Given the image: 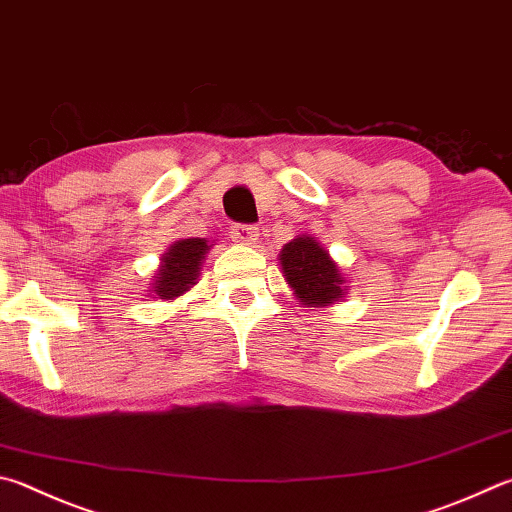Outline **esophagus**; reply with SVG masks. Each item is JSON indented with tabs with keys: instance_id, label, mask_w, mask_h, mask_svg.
Wrapping results in <instances>:
<instances>
[{
	"instance_id": "34e87169",
	"label": "esophagus",
	"mask_w": 512,
	"mask_h": 512,
	"mask_svg": "<svg viewBox=\"0 0 512 512\" xmlns=\"http://www.w3.org/2000/svg\"><path fill=\"white\" fill-rule=\"evenodd\" d=\"M257 228L255 226H246V224H235L230 228V239L239 246H253L257 241Z\"/></svg>"
}]
</instances>
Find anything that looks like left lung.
<instances>
[{
    "mask_svg": "<svg viewBox=\"0 0 512 512\" xmlns=\"http://www.w3.org/2000/svg\"><path fill=\"white\" fill-rule=\"evenodd\" d=\"M280 264L286 284L304 306L322 309V306L340 302L349 291L340 266L315 237L300 235L288 241L280 250Z\"/></svg>",
    "mask_w": 512,
    "mask_h": 512,
    "instance_id": "8db88e82",
    "label": "left lung"
}]
</instances>
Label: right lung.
Returning a JSON list of instances; mask_svg holds the SVG:
<instances>
[{"instance_id":"right-lung-1","label":"right lung","mask_w":512,"mask_h":512,"mask_svg":"<svg viewBox=\"0 0 512 512\" xmlns=\"http://www.w3.org/2000/svg\"><path fill=\"white\" fill-rule=\"evenodd\" d=\"M210 246L215 244H208V239L201 237L174 241L167 253H163L159 271L154 273L152 293L159 295L161 300H176L185 291H190L197 284L201 264Z\"/></svg>"}]
</instances>
